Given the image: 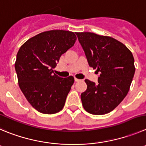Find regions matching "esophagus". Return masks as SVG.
<instances>
[{
    "mask_svg": "<svg viewBox=\"0 0 146 146\" xmlns=\"http://www.w3.org/2000/svg\"><path fill=\"white\" fill-rule=\"evenodd\" d=\"M81 80L78 79V78H75V81H76V82H78V81H80Z\"/></svg>",
    "mask_w": 146,
    "mask_h": 146,
    "instance_id": "esophagus-1",
    "label": "esophagus"
}]
</instances>
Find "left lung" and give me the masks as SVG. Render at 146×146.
<instances>
[{
	"label": "left lung",
	"mask_w": 146,
	"mask_h": 146,
	"mask_svg": "<svg viewBox=\"0 0 146 146\" xmlns=\"http://www.w3.org/2000/svg\"><path fill=\"white\" fill-rule=\"evenodd\" d=\"M88 65L100 76L97 84L85 80L87 89L81 94L84 110L96 115L116 108L127 94L135 68L134 58L126 46L108 36L76 32Z\"/></svg>",
	"instance_id": "obj_1"
}]
</instances>
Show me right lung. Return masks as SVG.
<instances>
[{"label":"right lung","mask_w":146,"mask_h":146,"mask_svg":"<svg viewBox=\"0 0 146 146\" xmlns=\"http://www.w3.org/2000/svg\"><path fill=\"white\" fill-rule=\"evenodd\" d=\"M76 36L65 30H50L30 38L20 47L15 70L21 92L31 105L43 114L63 108L74 78L53 73L60 58L74 45Z\"/></svg>","instance_id":"right-lung-1"}]
</instances>
